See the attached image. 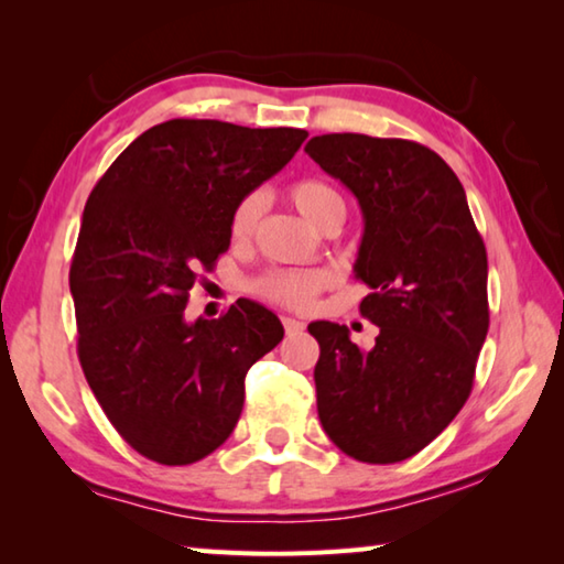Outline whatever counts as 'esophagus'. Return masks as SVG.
<instances>
[{
    "label": "esophagus",
    "mask_w": 564,
    "mask_h": 564,
    "mask_svg": "<svg viewBox=\"0 0 564 564\" xmlns=\"http://www.w3.org/2000/svg\"><path fill=\"white\" fill-rule=\"evenodd\" d=\"M281 323H283V328H285V333H289V336H293V333H301L305 328V323L295 321V318H289V316H283Z\"/></svg>",
    "instance_id": "obj_1"
}]
</instances>
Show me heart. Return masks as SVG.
I'll list each match as a JSON object with an SVG mask.
<instances>
[{
  "label": "heart",
  "instance_id": "heart-1",
  "mask_svg": "<svg viewBox=\"0 0 564 564\" xmlns=\"http://www.w3.org/2000/svg\"><path fill=\"white\" fill-rule=\"evenodd\" d=\"M291 204L299 208L303 218L316 228H326L330 221H343L346 204L343 196L323 178H301L289 186ZM261 216L259 196H243L231 212L228 231L238 243H246L253 236ZM330 283V275L321 269H271L253 281V293L263 301L291 311L308 308L313 299Z\"/></svg>",
  "mask_w": 564,
  "mask_h": 564
}]
</instances>
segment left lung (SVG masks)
I'll use <instances>...</instances> for the list:
<instances>
[{"mask_svg": "<svg viewBox=\"0 0 564 564\" xmlns=\"http://www.w3.org/2000/svg\"><path fill=\"white\" fill-rule=\"evenodd\" d=\"M305 154L358 198L360 316L380 328L362 350L346 326H308L321 425L360 463L408 460L470 398L490 326L482 236L455 171L417 141L323 133Z\"/></svg>", "mask_w": 564, "mask_h": 564, "instance_id": "obj_1", "label": "left lung"}]
</instances>
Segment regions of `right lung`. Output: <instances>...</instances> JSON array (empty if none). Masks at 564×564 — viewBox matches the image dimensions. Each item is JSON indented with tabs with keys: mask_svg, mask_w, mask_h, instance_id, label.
Wrapping results in <instances>:
<instances>
[{
	"mask_svg": "<svg viewBox=\"0 0 564 564\" xmlns=\"http://www.w3.org/2000/svg\"><path fill=\"white\" fill-rule=\"evenodd\" d=\"M308 131L171 119L133 139L84 206L69 269L76 352L117 433L161 465L212 455L243 410L248 368L281 321L238 299L184 318L198 271L231 243V212L289 164Z\"/></svg>",
	"mask_w": 564,
	"mask_h": 564,
	"instance_id": "add662e5",
	"label": "right lung"
}]
</instances>
